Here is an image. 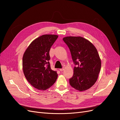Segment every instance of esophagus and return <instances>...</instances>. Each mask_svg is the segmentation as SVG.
Segmentation results:
<instances>
[{
  "label": "esophagus",
  "mask_w": 120,
  "mask_h": 120,
  "mask_svg": "<svg viewBox=\"0 0 120 120\" xmlns=\"http://www.w3.org/2000/svg\"><path fill=\"white\" fill-rule=\"evenodd\" d=\"M64 70V67H63L62 68H60V71H63Z\"/></svg>",
  "instance_id": "34e87169"
}]
</instances>
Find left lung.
<instances>
[{
	"mask_svg": "<svg viewBox=\"0 0 120 120\" xmlns=\"http://www.w3.org/2000/svg\"><path fill=\"white\" fill-rule=\"evenodd\" d=\"M63 41L68 46L77 67L70 81V85L79 91L90 89L96 82L101 61L97 49L88 40L81 37H67Z\"/></svg>",
	"mask_w": 120,
	"mask_h": 120,
	"instance_id": "obj_1",
	"label": "left lung"
}]
</instances>
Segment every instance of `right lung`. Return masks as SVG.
Returning <instances> with one entry per match:
<instances>
[{
	"label": "right lung",
	"instance_id": "add662e5",
	"mask_svg": "<svg viewBox=\"0 0 120 120\" xmlns=\"http://www.w3.org/2000/svg\"><path fill=\"white\" fill-rule=\"evenodd\" d=\"M58 38L45 34L35 39L28 46L22 58L23 73L34 88L45 90L56 82L57 74L50 68L49 50Z\"/></svg>",
	"mask_w": 120,
	"mask_h": 120
}]
</instances>
